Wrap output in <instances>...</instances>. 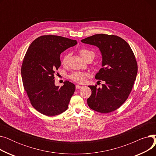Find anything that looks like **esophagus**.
Masks as SVG:
<instances>
[{"label":"esophagus","mask_w":156,"mask_h":156,"mask_svg":"<svg viewBox=\"0 0 156 156\" xmlns=\"http://www.w3.org/2000/svg\"><path fill=\"white\" fill-rule=\"evenodd\" d=\"M82 87H83L82 86L79 85H76V89H79V88H82Z\"/></svg>","instance_id":"obj_1"}]
</instances>
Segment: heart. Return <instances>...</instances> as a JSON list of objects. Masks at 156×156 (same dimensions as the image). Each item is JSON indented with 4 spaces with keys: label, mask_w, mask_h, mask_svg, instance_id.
<instances>
[{
    "label": "heart",
    "mask_w": 156,
    "mask_h": 156,
    "mask_svg": "<svg viewBox=\"0 0 156 156\" xmlns=\"http://www.w3.org/2000/svg\"><path fill=\"white\" fill-rule=\"evenodd\" d=\"M79 52H80L81 57H82V58L85 61H86L88 59H92L93 60L94 59L95 55V53L93 51L88 50V49H85V48L81 49V50H80ZM69 58V54H66L63 57L62 60V63L63 65L67 64ZM87 76V75L85 73L76 71V72L72 73L71 75L69 76V78L72 80H73L74 81H76V82H77V83H83L85 82Z\"/></svg>",
    "instance_id": "heart-1"
}]
</instances>
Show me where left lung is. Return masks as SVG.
Returning a JSON list of instances; mask_svg holds the SVG:
<instances>
[{
  "label": "left lung",
  "mask_w": 156,
  "mask_h": 156,
  "mask_svg": "<svg viewBox=\"0 0 156 156\" xmlns=\"http://www.w3.org/2000/svg\"><path fill=\"white\" fill-rule=\"evenodd\" d=\"M81 42L99 48L102 68L95 77L105 83L101 88L88 86L92 94L87 99L88 105L101 113L116 110L127 99L137 75V63L132 48L116 35L97 34Z\"/></svg>",
  "instance_id": "obj_1"
}]
</instances>
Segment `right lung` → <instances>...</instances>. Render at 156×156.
<instances>
[{
	"label": "right lung",
	"instance_id": "1",
	"mask_svg": "<svg viewBox=\"0 0 156 156\" xmlns=\"http://www.w3.org/2000/svg\"><path fill=\"white\" fill-rule=\"evenodd\" d=\"M76 44V40L62 37L41 36L30 44L24 56V88L33 107L44 115L56 116L68 109L75 85L65 81L63 86H56L54 75L61 66V54Z\"/></svg>",
	"mask_w": 156,
	"mask_h": 156
}]
</instances>
